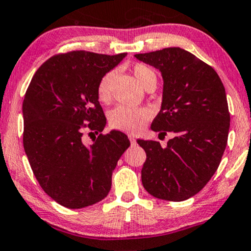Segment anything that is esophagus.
I'll use <instances>...</instances> for the list:
<instances>
[{
    "mask_svg": "<svg viewBox=\"0 0 251 251\" xmlns=\"http://www.w3.org/2000/svg\"><path fill=\"white\" fill-rule=\"evenodd\" d=\"M129 140H130V142H131V144H132V145H135V144H136V140H135L134 136H129Z\"/></svg>",
    "mask_w": 251,
    "mask_h": 251,
    "instance_id": "34e87169",
    "label": "esophagus"
}]
</instances>
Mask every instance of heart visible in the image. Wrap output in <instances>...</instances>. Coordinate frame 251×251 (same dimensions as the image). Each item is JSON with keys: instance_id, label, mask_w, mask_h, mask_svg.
Segmentation results:
<instances>
[{"instance_id": "b5f03b06", "label": "heart", "mask_w": 251, "mask_h": 251, "mask_svg": "<svg viewBox=\"0 0 251 251\" xmlns=\"http://www.w3.org/2000/svg\"><path fill=\"white\" fill-rule=\"evenodd\" d=\"M134 74L136 79L142 86L148 85L151 81H157L156 74L150 67L143 64H136L134 66ZM114 72H108L102 76L98 86V97L100 101H107L110 94V82ZM150 117V111L145 108H132L126 106H117L111 110L109 122L113 128L126 132H137L143 128Z\"/></svg>"}]
</instances>
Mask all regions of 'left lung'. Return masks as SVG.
Returning a JSON list of instances; mask_svg holds the SVG:
<instances>
[{"mask_svg": "<svg viewBox=\"0 0 251 251\" xmlns=\"http://www.w3.org/2000/svg\"><path fill=\"white\" fill-rule=\"evenodd\" d=\"M135 57L163 78L162 106L151 129L176 134L165 148L137 141L147 153L142 184L158 199L186 200L213 177L227 145L230 115L224 83L209 65L180 48Z\"/></svg>", "mask_w": 251, "mask_h": 251, "instance_id": "8db88e82", "label": "left lung"}]
</instances>
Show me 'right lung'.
<instances>
[{
  "label": "right lung",
  "mask_w": 251,
  "mask_h": 251,
  "mask_svg": "<svg viewBox=\"0 0 251 251\" xmlns=\"http://www.w3.org/2000/svg\"><path fill=\"white\" fill-rule=\"evenodd\" d=\"M126 53L72 51L39 67L23 101L24 150L43 190L61 206L83 208L107 197L111 175L128 149V136L117 130L85 144L83 131L106 126L99 102L102 76ZM92 134V132H91Z\"/></svg>",
  "instance_id": "obj_1"
}]
</instances>
